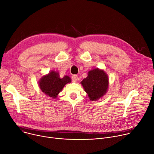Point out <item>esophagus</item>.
<instances>
[{
  "label": "esophagus",
  "instance_id": "obj_1",
  "mask_svg": "<svg viewBox=\"0 0 154 154\" xmlns=\"http://www.w3.org/2000/svg\"><path fill=\"white\" fill-rule=\"evenodd\" d=\"M72 80L74 82H76L78 80H79V78H78V76L77 75H74L72 76Z\"/></svg>",
  "mask_w": 154,
  "mask_h": 154
}]
</instances>
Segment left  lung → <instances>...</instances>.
Instances as JSON below:
<instances>
[{
	"instance_id": "obj_1",
	"label": "left lung",
	"mask_w": 154,
	"mask_h": 154,
	"mask_svg": "<svg viewBox=\"0 0 154 154\" xmlns=\"http://www.w3.org/2000/svg\"><path fill=\"white\" fill-rule=\"evenodd\" d=\"M85 91L91 101H97L106 93L109 79L107 74L99 68H94L88 72V76L80 82Z\"/></svg>"
}]
</instances>
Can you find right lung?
<instances>
[{"label": "right lung", "mask_w": 154, "mask_h": 154, "mask_svg": "<svg viewBox=\"0 0 154 154\" xmlns=\"http://www.w3.org/2000/svg\"><path fill=\"white\" fill-rule=\"evenodd\" d=\"M71 82V79L69 76L64 75L61 78L59 72L51 71L48 74L41 77L38 82V86L41 91L47 96L55 99L64 86Z\"/></svg>", "instance_id": "right-lung-1"}]
</instances>
